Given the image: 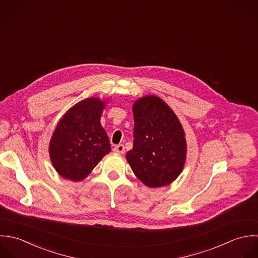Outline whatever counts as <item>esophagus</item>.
<instances>
[{"label":"esophagus","instance_id":"obj_1","mask_svg":"<svg viewBox=\"0 0 258 258\" xmlns=\"http://www.w3.org/2000/svg\"><path fill=\"white\" fill-rule=\"evenodd\" d=\"M124 146L123 145H117L116 147L113 148V152L116 153V154H119V155H122L124 154Z\"/></svg>","mask_w":258,"mask_h":258}]
</instances>
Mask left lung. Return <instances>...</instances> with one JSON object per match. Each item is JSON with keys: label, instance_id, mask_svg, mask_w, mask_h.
<instances>
[{"label": "left lung", "instance_id": "obj_1", "mask_svg": "<svg viewBox=\"0 0 258 258\" xmlns=\"http://www.w3.org/2000/svg\"><path fill=\"white\" fill-rule=\"evenodd\" d=\"M133 110L134 147L125 157L147 186L167 185L179 175L185 162L182 126L172 109L155 96L142 98Z\"/></svg>", "mask_w": 258, "mask_h": 258}]
</instances>
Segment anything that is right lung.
<instances>
[{
    "label": "right lung",
    "mask_w": 258,
    "mask_h": 258,
    "mask_svg": "<svg viewBox=\"0 0 258 258\" xmlns=\"http://www.w3.org/2000/svg\"><path fill=\"white\" fill-rule=\"evenodd\" d=\"M104 103L90 98L75 104L58 121L50 143L52 165L62 177L83 180L110 152L100 119Z\"/></svg>",
    "instance_id": "1"
}]
</instances>
